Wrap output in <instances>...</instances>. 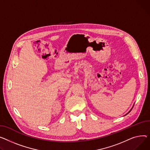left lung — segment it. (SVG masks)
<instances>
[{"label":"left lung","instance_id":"1","mask_svg":"<svg viewBox=\"0 0 150 150\" xmlns=\"http://www.w3.org/2000/svg\"><path fill=\"white\" fill-rule=\"evenodd\" d=\"M129 112H130V111H129Z\"/></svg>","mask_w":150,"mask_h":150}]
</instances>
